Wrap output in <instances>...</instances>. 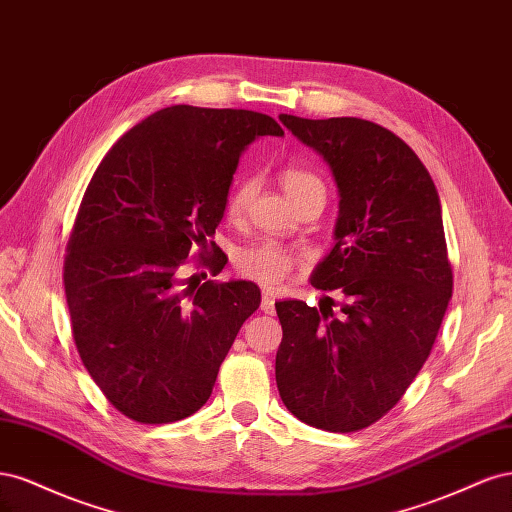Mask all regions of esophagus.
I'll return each mask as SVG.
<instances>
[{
  "label": "esophagus",
  "instance_id": "1",
  "mask_svg": "<svg viewBox=\"0 0 512 512\" xmlns=\"http://www.w3.org/2000/svg\"><path fill=\"white\" fill-rule=\"evenodd\" d=\"M262 312L265 314H273L275 312V297H273V292H262Z\"/></svg>",
  "mask_w": 512,
  "mask_h": 512
}]
</instances>
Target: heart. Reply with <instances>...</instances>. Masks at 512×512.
I'll return each mask as SVG.
<instances>
[{"instance_id": "1", "label": "heart", "mask_w": 512, "mask_h": 512, "mask_svg": "<svg viewBox=\"0 0 512 512\" xmlns=\"http://www.w3.org/2000/svg\"><path fill=\"white\" fill-rule=\"evenodd\" d=\"M282 185L292 203H297L299 198L312 192L324 194L322 181L316 175L307 173V170H301V168L284 170ZM254 192H256V179H245L237 185L235 190H232L226 203V211L230 218H239V215H243L247 205H250ZM235 262H237V269L245 277H250V280L262 286L273 288L277 284H282L284 280H288V275L292 273L294 265H297V256H294L288 247L267 241V243L245 247V250L237 254Z\"/></svg>"}]
</instances>
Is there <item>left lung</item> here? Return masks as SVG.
I'll return each instance as SVG.
<instances>
[{"label": "left lung", "mask_w": 512, "mask_h": 512, "mask_svg": "<svg viewBox=\"0 0 512 512\" xmlns=\"http://www.w3.org/2000/svg\"><path fill=\"white\" fill-rule=\"evenodd\" d=\"M280 121L333 173L335 245L309 282L337 290L342 305L333 314L331 297L320 309L275 303L284 331L275 356L277 391L307 425L359 431L408 391L451 301L440 196L416 153L374 121Z\"/></svg>", "instance_id": "8db88e82"}]
</instances>
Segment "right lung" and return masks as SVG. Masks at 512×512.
Masks as SVG:
<instances>
[{
    "label": "right lung",
    "instance_id": "add662e5",
    "mask_svg": "<svg viewBox=\"0 0 512 512\" xmlns=\"http://www.w3.org/2000/svg\"><path fill=\"white\" fill-rule=\"evenodd\" d=\"M260 136L284 130L241 108L168 106L123 134L87 185L64 265L72 335L89 376L132 421L175 423L203 408L260 305L254 282L192 288L181 277ZM224 265L220 254L209 262L213 275Z\"/></svg>",
    "mask_w": 512,
    "mask_h": 512
}]
</instances>
